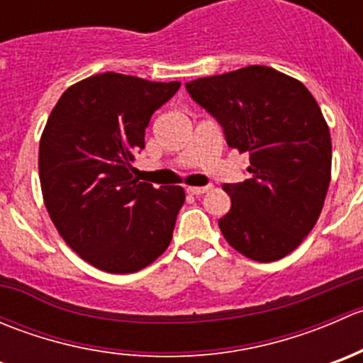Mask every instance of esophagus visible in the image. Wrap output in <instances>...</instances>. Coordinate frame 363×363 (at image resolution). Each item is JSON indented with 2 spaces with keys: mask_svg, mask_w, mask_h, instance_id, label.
Segmentation results:
<instances>
[{
  "mask_svg": "<svg viewBox=\"0 0 363 363\" xmlns=\"http://www.w3.org/2000/svg\"><path fill=\"white\" fill-rule=\"evenodd\" d=\"M207 191H208L207 186H203V188H186V193H188V195H195V196L203 195V193Z\"/></svg>",
  "mask_w": 363,
  "mask_h": 363,
  "instance_id": "esophagus-1",
  "label": "esophagus"
}]
</instances>
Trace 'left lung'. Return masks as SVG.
Instances as JSON below:
<instances>
[{
  "mask_svg": "<svg viewBox=\"0 0 363 363\" xmlns=\"http://www.w3.org/2000/svg\"><path fill=\"white\" fill-rule=\"evenodd\" d=\"M193 100L250 155V179L225 184L232 207L219 219L226 242L256 262H276L302 244L323 208L332 140L320 105L300 80L252 65L186 84Z\"/></svg>",
  "mask_w": 363,
  "mask_h": 363,
  "instance_id": "1",
  "label": "left lung"
}]
</instances>
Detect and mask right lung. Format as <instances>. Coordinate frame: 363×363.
I'll use <instances>...</instances> for the list:
<instances>
[{
	"mask_svg": "<svg viewBox=\"0 0 363 363\" xmlns=\"http://www.w3.org/2000/svg\"><path fill=\"white\" fill-rule=\"evenodd\" d=\"M181 82L100 73L69 86L40 138L43 202L65 242L96 269L138 272L164 252L184 203L181 186L133 179L151 116Z\"/></svg>",
	"mask_w": 363,
	"mask_h": 363,
	"instance_id": "add662e5",
	"label": "right lung"
}]
</instances>
